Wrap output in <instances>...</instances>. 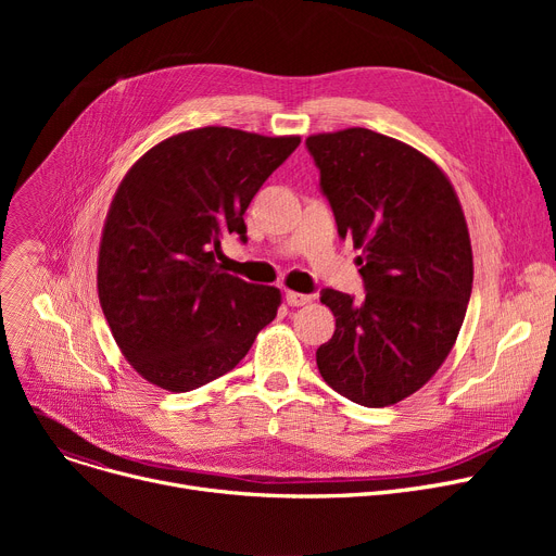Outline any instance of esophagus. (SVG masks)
<instances>
[{
  "instance_id": "34e87169",
  "label": "esophagus",
  "mask_w": 556,
  "mask_h": 556,
  "mask_svg": "<svg viewBox=\"0 0 556 556\" xmlns=\"http://www.w3.org/2000/svg\"><path fill=\"white\" fill-rule=\"evenodd\" d=\"M286 302H288V306H304L311 302V298L295 293V290H286Z\"/></svg>"
}]
</instances>
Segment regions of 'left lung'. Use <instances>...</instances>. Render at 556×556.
Instances as JSON below:
<instances>
[{"instance_id": "1", "label": "left lung", "mask_w": 556, "mask_h": 556, "mask_svg": "<svg viewBox=\"0 0 556 556\" xmlns=\"http://www.w3.org/2000/svg\"><path fill=\"white\" fill-rule=\"evenodd\" d=\"M342 239H352L367 295L327 288L333 338L317 369L349 401L394 405L442 367L473 283L469 227L448 175L394 137L367 128L306 139Z\"/></svg>"}]
</instances>
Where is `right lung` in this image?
<instances>
[{
    "instance_id": "obj_1",
    "label": "right lung",
    "mask_w": 556,
    "mask_h": 556,
    "mask_svg": "<svg viewBox=\"0 0 556 556\" xmlns=\"http://www.w3.org/2000/svg\"><path fill=\"white\" fill-rule=\"evenodd\" d=\"M225 126L173 135L124 175L105 216L97 288L116 346L146 381L189 392L237 367L277 317L275 286L225 273L227 233L300 146Z\"/></svg>"
}]
</instances>
